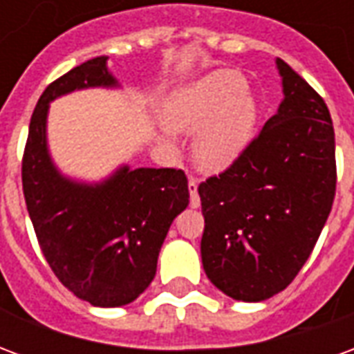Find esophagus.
<instances>
[{
  "instance_id": "1",
  "label": "esophagus",
  "mask_w": 354,
  "mask_h": 354,
  "mask_svg": "<svg viewBox=\"0 0 354 354\" xmlns=\"http://www.w3.org/2000/svg\"><path fill=\"white\" fill-rule=\"evenodd\" d=\"M187 187H189V205H192L193 208H199L201 199H199V193H197V182H195V180H189Z\"/></svg>"
}]
</instances>
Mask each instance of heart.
I'll use <instances>...</instances> for the list:
<instances>
[{"instance_id":"b5f03b06","label":"heart","mask_w":354,"mask_h":354,"mask_svg":"<svg viewBox=\"0 0 354 354\" xmlns=\"http://www.w3.org/2000/svg\"><path fill=\"white\" fill-rule=\"evenodd\" d=\"M246 91L241 73L220 70L178 88L167 102L165 121L172 131L199 132L193 155L203 170H225L250 144L258 109Z\"/></svg>"}]
</instances>
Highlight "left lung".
Here are the masks:
<instances>
[{"mask_svg":"<svg viewBox=\"0 0 354 354\" xmlns=\"http://www.w3.org/2000/svg\"><path fill=\"white\" fill-rule=\"evenodd\" d=\"M281 106L237 161L199 185L205 273L225 296L263 301L304 267L335 197V138L320 94L277 58Z\"/></svg>","mask_w":354,"mask_h":354,"instance_id":"obj_1","label":"left lung"}]
</instances>
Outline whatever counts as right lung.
<instances>
[{
    "instance_id": "obj_1",
    "label": "right lung",
    "mask_w": 354,
    "mask_h": 354,
    "mask_svg": "<svg viewBox=\"0 0 354 354\" xmlns=\"http://www.w3.org/2000/svg\"><path fill=\"white\" fill-rule=\"evenodd\" d=\"M96 57L45 88L22 157V189L37 243L58 281L96 307H121L149 286L172 220L189 205L184 170L127 165L98 184L62 176L47 147L49 104L80 88L117 87Z\"/></svg>"
}]
</instances>
